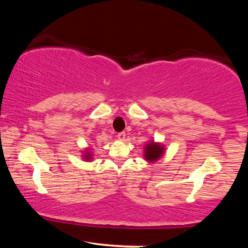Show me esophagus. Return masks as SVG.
<instances>
[{"label": "esophagus", "mask_w": 248, "mask_h": 248, "mask_svg": "<svg viewBox=\"0 0 248 248\" xmlns=\"http://www.w3.org/2000/svg\"><path fill=\"white\" fill-rule=\"evenodd\" d=\"M117 138H118L119 141H124L125 140V133L124 132H120L117 134Z\"/></svg>", "instance_id": "obj_1"}]
</instances>
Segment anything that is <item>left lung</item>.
Here are the masks:
<instances>
[{"label": "left lung", "instance_id": "8db88e82", "mask_svg": "<svg viewBox=\"0 0 248 248\" xmlns=\"http://www.w3.org/2000/svg\"><path fill=\"white\" fill-rule=\"evenodd\" d=\"M143 156L144 159L148 163H155L157 162L165 153V145L159 143V142H155L154 140L149 141L145 143L144 150H143Z\"/></svg>", "mask_w": 248, "mask_h": 248}]
</instances>
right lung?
<instances>
[{"label": "right lung", "mask_w": 248, "mask_h": 248, "mask_svg": "<svg viewBox=\"0 0 248 248\" xmlns=\"http://www.w3.org/2000/svg\"><path fill=\"white\" fill-rule=\"evenodd\" d=\"M82 158L84 159L85 162H91L92 159H93V152H92V148H85V150L82 151Z\"/></svg>", "instance_id": "obj_1"}]
</instances>
